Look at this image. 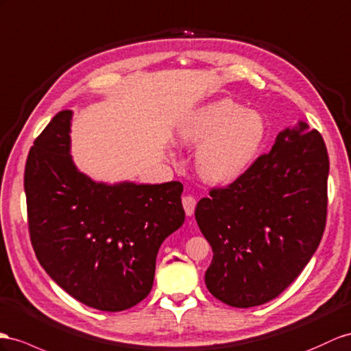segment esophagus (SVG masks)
<instances>
[{"mask_svg":"<svg viewBox=\"0 0 351 351\" xmlns=\"http://www.w3.org/2000/svg\"><path fill=\"white\" fill-rule=\"evenodd\" d=\"M182 204H184L186 217H193L194 210H195V204H197V200L194 199V197L193 195H184L182 197Z\"/></svg>","mask_w":351,"mask_h":351,"instance_id":"1","label":"esophagus"}]
</instances>
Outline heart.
<instances>
[{
    "instance_id": "heart-1",
    "label": "heart",
    "mask_w": 351,
    "mask_h": 351,
    "mask_svg": "<svg viewBox=\"0 0 351 351\" xmlns=\"http://www.w3.org/2000/svg\"><path fill=\"white\" fill-rule=\"evenodd\" d=\"M267 132L261 112L222 97L188 112L178 124L176 138L182 145H199L195 167L204 181L230 184L254 166Z\"/></svg>"
}]
</instances>
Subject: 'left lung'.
<instances>
[{
    "instance_id": "1",
    "label": "left lung",
    "mask_w": 351,
    "mask_h": 351,
    "mask_svg": "<svg viewBox=\"0 0 351 351\" xmlns=\"http://www.w3.org/2000/svg\"><path fill=\"white\" fill-rule=\"evenodd\" d=\"M328 175L322 134L298 121L243 176L197 203V223L213 250L204 282L215 298L255 307L300 276L325 231Z\"/></svg>"
}]
</instances>
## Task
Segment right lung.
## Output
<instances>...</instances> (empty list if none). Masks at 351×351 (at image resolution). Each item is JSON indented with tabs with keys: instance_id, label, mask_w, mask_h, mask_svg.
<instances>
[{
	"instance_id": "1",
	"label": "right lung",
	"mask_w": 351,
	"mask_h": 351,
	"mask_svg": "<svg viewBox=\"0 0 351 351\" xmlns=\"http://www.w3.org/2000/svg\"><path fill=\"white\" fill-rule=\"evenodd\" d=\"M73 111L53 117L25 166L28 226L46 273L101 311L141 302L154 283L161 243L185 221L181 182H96L71 156Z\"/></svg>"
}]
</instances>
